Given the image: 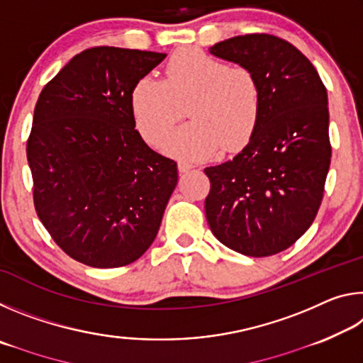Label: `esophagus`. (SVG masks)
I'll use <instances>...</instances> for the list:
<instances>
[{
	"instance_id": "esophagus-1",
	"label": "esophagus",
	"mask_w": 363,
	"mask_h": 363,
	"mask_svg": "<svg viewBox=\"0 0 363 363\" xmlns=\"http://www.w3.org/2000/svg\"><path fill=\"white\" fill-rule=\"evenodd\" d=\"M192 168H194V164L186 162V160H181V162L177 163V169H179V173H189Z\"/></svg>"
}]
</instances>
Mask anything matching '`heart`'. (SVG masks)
<instances>
[{"label": "heart", "instance_id": "heart-1", "mask_svg": "<svg viewBox=\"0 0 363 363\" xmlns=\"http://www.w3.org/2000/svg\"><path fill=\"white\" fill-rule=\"evenodd\" d=\"M187 107L190 123L171 131L162 149L171 155L205 158L224 145L235 150L250 139L259 116L261 91L247 67L227 65L199 49L177 51L163 82L143 77L131 91L136 128L157 144Z\"/></svg>", "mask_w": 363, "mask_h": 363}]
</instances>
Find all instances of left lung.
Returning <instances> with one entry per match:
<instances>
[{
  "label": "left lung",
  "instance_id": "1",
  "mask_svg": "<svg viewBox=\"0 0 363 363\" xmlns=\"http://www.w3.org/2000/svg\"><path fill=\"white\" fill-rule=\"evenodd\" d=\"M210 52L253 73L261 107L247 147L205 168L206 220L237 253L277 255L309 229L322 203L331 158L327 89L311 60L279 36H233Z\"/></svg>",
  "mask_w": 363,
  "mask_h": 363
}]
</instances>
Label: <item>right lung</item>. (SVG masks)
<instances>
[{"mask_svg":"<svg viewBox=\"0 0 363 363\" xmlns=\"http://www.w3.org/2000/svg\"><path fill=\"white\" fill-rule=\"evenodd\" d=\"M163 52L97 46L77 54L38 97L27 158L35 210L86 266L131 264L155 240L177 184L174 160L144 143L131 91Z\"/></svg>","mask_w":363,"mask_h":363,"instance_id":"obj_1","label":"right lung"}]
</instances>
